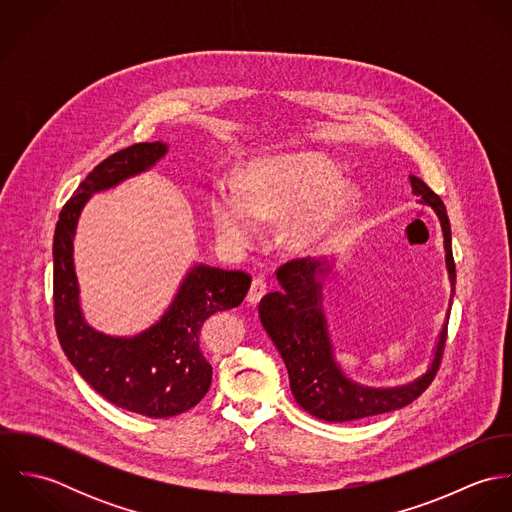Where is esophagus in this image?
<instances>
[{
  "instance_id": "obj_1",
  "label": "esophagus",
  "mask_w": 512,
  "mask_h": 512,
  "mask_svg": "<svg viewBox=\"0 0 512 512\" xmlns=\"http://www.w3.org/2000/svg\"><path fill=\"white\" fill-rule=\"evenodd\" d=\"M266 290H268V286H266V282L262 280V278H256V280H252V284H250V290H248V303L250 305H256L264 295H266Z\"/></svg>"
}]
</instances>
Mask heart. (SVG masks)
Here are the masks:
<instances>
[{
  "instance_id": "b5f03b06",
  "label": "heart",
  "mask_w": 512,
  "mask_h": 512,
  "mask_svg": "<svg viewBox=\"0 0 512 512\" xmlns=\"http://www.w3.org/2000/svg\"><path fill=\"white\" fill-rule=\"evenodd\" d=\"M359 201L327 155L297 153L254 159L240 185L222 181L209 195V217L220 240L242 248L260 234V220H282V238L297 254L323 248Z\"/></svg>"
}]
</instances>
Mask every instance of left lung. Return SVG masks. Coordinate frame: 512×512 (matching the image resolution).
<instances>
[{"label":"left lung","mask_w":512,"mask_h":512,"mask_svg":"<svg viewBox=\"0 0 512 512\" xmlns=\"http://www.w3.org/2000/svg\"><path fill=\"white\" fill-rule=\"evenodd\" d=\"M412 193L420 205L432 207L443 232L445 268L449 276V309L434 347L432 363L414 380L398 386H365L345 374L335 359L327 317L323 311V280L333 260H292L278 270L280 292L268 293L258 305L260 321L280 351L295 402L325 422H351L400 410L414 402L434 380L445 345L451 299L455 295V262L451 254V228L445 205L416 175H410Z\"/></svg>","instance_id":"8db88e82"}]
</instances>
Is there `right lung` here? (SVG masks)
Returning a JSON list of instances; mask_svg holds the SVG:
<instances>
[{
  "label": "right lung",
  "instance_id": "add662e5",
  "mask_svg": "<svg viewBox=\"0 0 512 512\" xmlns=\"http://www.w3.org/2000/svg\"><path fill=\"white\" fill-rule=\"evenodd\" d=\"M167 149L163 142H144L98 163L63 207L53 240L55 325L65 355L100 396L147 418H171L203 400L213 366L201 351V329L211 315L238 307L252 282L244 272L195 264L163 315L136 335H106L84 319L74 270L82 209L94 193L149 171Z\"/></svg>",
  "mask_w": 512,
  "mask_h": 512
}]
</instances>
